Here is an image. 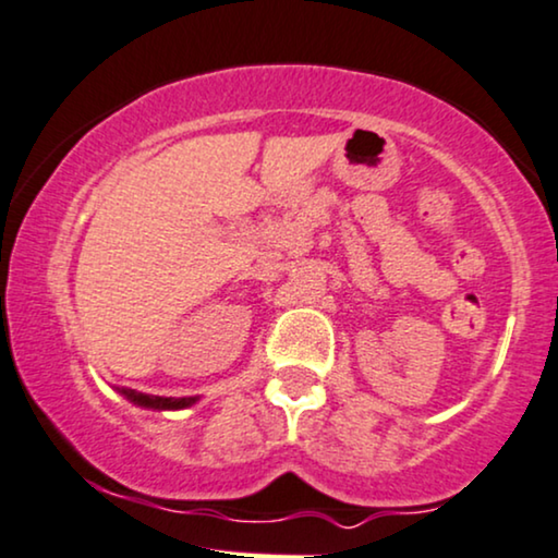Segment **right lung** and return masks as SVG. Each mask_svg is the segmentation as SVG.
<instances>
[{
  "mask_svg": "<svg viewBox=\"0 0 558 558\" xmlns=\"http://www.w3.org/2000/svg\"><path fill=\"white\" fill-rule=\"evenodd\" d=\"M123 393V397H129L133 404H141V407H151V409H182V407H190L195 404V397H151V393H138L133 389H118Z\"/></svg>",
  "mask_w": 558,
  "mask_h": 558,
  "instance_id": "obj_1",
  "label": "right lung"
}]
</instances>
